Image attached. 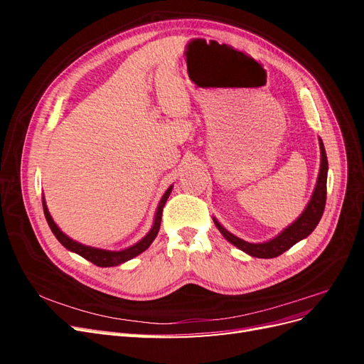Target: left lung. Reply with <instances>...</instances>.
<instances>
[{
	"label": "left lung",
	"mask_w": 364,
	"mask_h": 364,
	"mask_svg": "<svg viewBox=\"0 0 364 364\" xmlns=\"http://www.w3.org/2000/svg\"><path fill=\"white\" fill-rule=\"evenodd\" d=\"M318 147H321V168H318L317 181L314 191L311 194L310 202L306 203L302 214L297 217L291 225H289L281 232L273 237L264 243H249V241L241 240L230 234L226 228L218 223V220L213 217L217 229L222 234L230 245H234L240 250L246 252L247 255L255 257V258H274L279 257L281 253L289 250L296 243H299L301 240L306 238L310 235L316 226L318 225L323 214L325 203H326V178H328V159H326V151L322 139L318 138Z\"/></svg>",
	"instance_id": "1"
}]
</instances>
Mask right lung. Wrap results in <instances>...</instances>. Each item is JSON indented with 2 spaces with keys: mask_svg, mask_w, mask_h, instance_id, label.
<instances>
[{
  "mask_svg": "<svg viewBox=\"0 0 364 364\" xmlns=\"http://www.w3.org/2000/svg\"><path fill=\"white\" fill-rule=\"evenodd\" d=\"M173 190V185H170L167 191L164 193V196L161 197L159 200V205L156 208V213H155V220H153V225L150 228L149 232L146 234V237H142L138 243L132 245L126 249H119V250H107V249H100V247H92V246H86V245H82L79 243V241H75L73 238H70L67 234H63L60 228L54 223V220L48 211L47 208V202L46 199H43L42 196V206H43V214H46V218H47V223L51 229V232L54 234V237H56L59 240V243L67 247L70 252H74L77 253V255L83 257L85 259L91 261L92 264H95V266L98 267H114V266H119V264H123L132 258L138 257L139 253L144 252L146 249L150 247V245L153 243V240L156 238L158 232H159V228H161V218H162V209L165 206V202H167L168 196Z\"/></svg>",
  "mask_w": 364,
  "mask_h": 364,
  "instance_id": "right-lung-1",
  "label": "right lung"
}]
</instances>
